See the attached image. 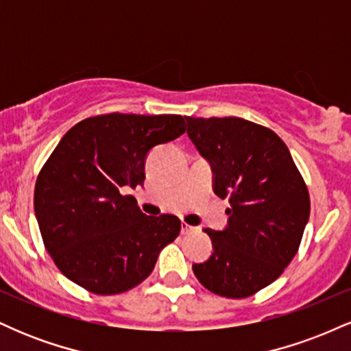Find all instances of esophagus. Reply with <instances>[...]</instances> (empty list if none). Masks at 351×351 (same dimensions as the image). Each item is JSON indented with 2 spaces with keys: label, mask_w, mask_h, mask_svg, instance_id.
Here are the masks:
<instances>
[{
  "label": "esophagus",
  "mask_w": 351,
  "mask_h": 351,
  "mask_svg": "<svg viewBox=\"0 0 351 351\" xmlns=\"http://www.w3.org/2000/svg\"><path fill=\"white\" fill-rule=\"evenodd\" d=\"M196 231H198V228L189 226V224H186V223L181 224V234H193V232H196Z\"/></svg>",
  "instance_id": "obj_1"
}]
</instances>
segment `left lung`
Returning a JSON list of instances; mask_svg holds the SVG:
<instances>
[{"label": "left lung", "instance_id": "left-lung-1", "mask_svg": "<svg viewBox=\"0 0 351 351\" xmlns=\"http://www.w3.org/2000/svg\"><path fill=\"white\" fill-rule=\"evenodd\" d=\"M188 136L213 170V189L229 198L228 226L204 229L213 254L193 272L208 291L244 299L291 264L310 216L304 178L271 128L239 117H186Z\"/></svg>", "mask_w": 351, "mask_h": 351}]
</instances>
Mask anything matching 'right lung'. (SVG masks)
Segmentation results:
<instances>
[{
  "mask_svg": "<svg viewBox=\"0 0 351 351\" xmlns=\"http://www.w3.org/2000/svg\"><path fill=\"white\" fill-rule=\"evenodd\" d=\"M184 130L181 115L107 114L82 120L60 138L36 180L34 213L44 245L67 279L114 295L150 276L181 221L143 215L122 191L143 184L153 147Z\"/></svg>",
  "mask_w": 351,
  "mask_h": 351,
  "instance_id": "obj_1",
  "label": "right lung"
}]
</instances>
